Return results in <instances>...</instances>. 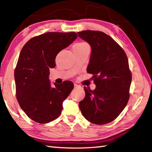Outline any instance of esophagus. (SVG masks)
<instances>
[{"mask_svg": "<svg viewBox=\"0 0 152 152\" xmlns=\"http://www.w3.org/2000/svg\"><path fill=\"white\" fill-rule=\"evenodd\" d=\"M74 88H77V87L79 86L78 84H74Z\"/></svg>", "mask_w": 152, "mask_h": 152, "instance_id": "34e87169", "label": "esophagus"}]
</instances>
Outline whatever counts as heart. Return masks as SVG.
Instances as JSON below:
<instances>
[{"mask_svg": "<svg viewBox=\"0 0 152 152\" xmlns=\"http://www.w3.org/2000/svg\"><path fill=\"white\" fill-rule=\"evenodd\" d=\"M86 46H88V43L84 42H81L76 43V44L73 46V48H82V47H86Z\"/></svg>", "mask_w": 152, "mask_h": 152, "instance_id": "heart-1", "label": "heart"}]
</instances>
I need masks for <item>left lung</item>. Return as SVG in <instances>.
<instances>
[{
    "mask_svg": "<svg viewBox=\"0 0 152 152\" xmlns=\"http://www.w3.org/2000/svg\"><path fill=\"white\" fill-rule=\"evenodd\" d=\"M92 48L87 72L92 74L96 88L84 87L85 97L79 102L83 116L94 124L104 125L114 121L127 105L132 75L123 49L102 31L78 32Z\"/></svg>",
    "mask_w": 152,
    "mask_h": 152,
    "instance_id": "1",
    "label": "left lung"
}]
</instances>
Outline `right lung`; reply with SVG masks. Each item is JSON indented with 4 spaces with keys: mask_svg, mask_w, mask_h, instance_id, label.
Returning <instances> with one entry per match:
<instances>
[{
    "mask_svg": "<svg viewBox=\"0 0 152 152\" xmlns=\"http://www.w3.org/2000/svg\"><path fill=\"white\" fill-rule=\"evenodd\" d=\"M77 37L75 32L45 33L30 39L20 51L15 70L16 97L25 114L35 122L57 119L63 101L74 88L69 80L51 87L49 75L58 53Z\"/></svg>",
    "mask_w": 152,
    "mask_h": 152,
    "instance_id": "obj_1",
    "label": "right lung"
}]
</instances>
